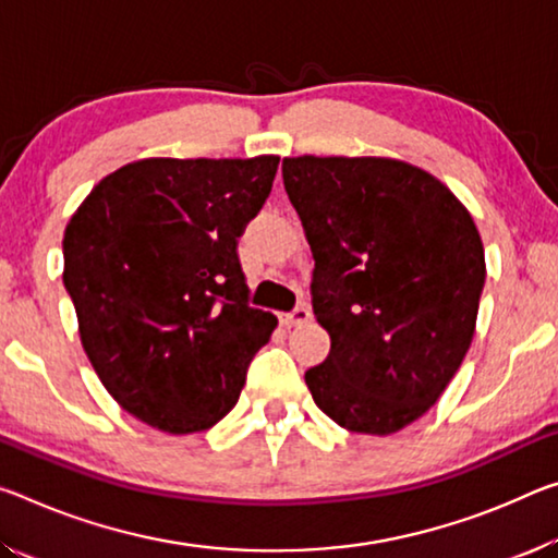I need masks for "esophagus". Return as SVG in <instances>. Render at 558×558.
Returning a JSON list of instances; mask_svg holds the SVG:
<instances>
[{
	"label": "esophagus",
	"instance_id": "esophagus-1",
	"mask_svg": "<svg viewBox=\"0 0 558 558\" xmlns=\"http://www.w3.org/2000/svg\"><path fill=\"white\" fill-rule=\"evenodd\" d=\"M311 307H305V305H300V307H295V311H290V313H280V323L286 325V327H295V325H305L307 320H311Z\"/></svg>",
	"mask_w": 558,
	"mask_h": 558
}]
</instances>
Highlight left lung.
<instances>
[{"label":"left lung","mask_w":558,"mask_h":558,"mask_svg":"<svg viewBox=\"0 0 558 558\" xmlns=\"http://www.w3.org/2000/svg\"><path fill=\"white\" fill-rule=\"evenodd\" d=\"M282 183L330 335L307 390L340 427L392 435L439 400L470 350L486 278L480 231L445 183L395 158H282Z\"/></svg>","instance_id":"1"}]
</instances>
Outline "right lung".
<instances>
[{"label":"right lung","instance_id":"obj_1","mask_svg":"<svg viewBox=\"0 0 558 558\" xmlns=\"http://www.w3.org/2000/svg\"><path fill=\"white\" fill-rule=\"evenodd\" d=\"M278 161L144 158L69 220L64 288L86 357L123 410L168 435L223 420L276 330V315L247 305L238 238Z\"/></svg>","mask_w":558,"mask_h":558}]
</instances>
